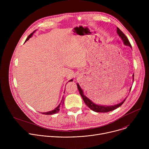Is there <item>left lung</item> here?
Here are the masks:
<instances>
[{"mask_svg":"<svg viewBox=\"0 0 149 149\" xmlns=\"http://www.w3.org/2000/svg\"><path fill=\"white\" fill-rule=\"evenodd\" d=\"M117 32L118 33V35H119V36H120V38L122 39L123 41V43L125 45H127V46H129L130 47L132 48V45L130 43V42L129 40V39H127V36L124 34V33L118 28H117ZM133 81H134V74L133 75ZM77 87H78V89L79 91V94L80 95H81L85 104H86L88 107L91 109L93 111H95V112H97V113H107V112H109V111H113L116 109H117L118 107H120V106L124 103V102L125 101V99L123 100V101H122L121 102L117 104V105H111V106H102V105H97L95 104H94L93 102H92L89 98H88L87 97L85 96L83 94V91L82 90V89L81 88V87H79V84H77ZM132 89V87L130 88V90H131Z\"/></svg>","mask_w":149,"mask_h":149,"instance_id":"obj_1","label":"left lung"}]
</instances>
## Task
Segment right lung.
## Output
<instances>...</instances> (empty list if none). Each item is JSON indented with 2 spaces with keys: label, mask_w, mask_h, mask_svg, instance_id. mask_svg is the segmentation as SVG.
I'll use <instances>...</instances> for the list:
<instances>
[{
  "label": "right lung",
  "mask_w": 149,
  "mask_h": 149,
  "mask_svg": "<svg viewBox=\"0 0 149 149\" xmlns=\"http://www.w3.org/2000/svg\"><path fill=\"white\" fill-rule=\"evenodd\" d=\"M35 32V31H34L32 33H31L28 36V38H26V40H25V42L26 41H27L32 36V35H33V33H34ZM72 81V79H71V80H70L68 82H70V81ZM63 101H64V100H63V97H62V101H61V103L59 104V105L58 106V107L56 108V109H55L54 110H52V111H48V112H47V113H42V114H45V115H52V114H56V113H58V111H59V110L61 109V107L63 105Z\"/></svg>",
  "instance_id": "right-lung-1"
}]
</instances>
